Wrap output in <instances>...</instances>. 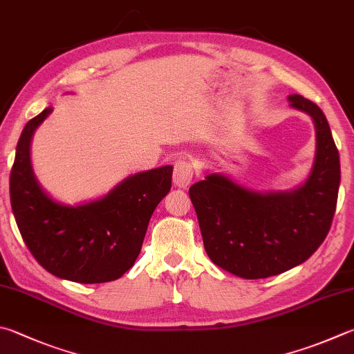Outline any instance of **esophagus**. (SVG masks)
<instances>
[{"label":"esophagus","instance_id":"obj_1","mask_svg":"<svg viewBox=\"0 0 354 354\" xmlns=\"http://www.w3.org/2000/svg\"><path fill=\"white\" fill-rule=\"evenodd\" d=\"M192 178H194V165L189 160L179 159L173 169V183H175L179 189H187Z\"/></svg>","mask_w":354,"mask_h":354}]
</instances>
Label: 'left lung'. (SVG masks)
<instances>
[{"label": "left lung", "instance_id": "obj_1", "mask_svg": "<svg viewBox=\"0 0 354 354\" xmlns=\"http://www.w3.org/2000/svg\"><path fill=\"white\" fill-rule=\"evenodd\" d=\"M289 102L316 125V159L304 185L260 194L212 173L189 189L205 252L241 279H266L306 261L328 235L336 212L340 162L328 122L314 102L299 94Z\"/></svg>", "mask_w": 354, "mask_h": 354}]
</instances>
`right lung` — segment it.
Listing matches in <instances>:
<instances>
[{
    "mask_svg": "<svg viewBox=\"0 0 354 354\" xmlns=\"http://www.w3.org/2000/svg\"><path fill=\"white\" fill-rule=\"evenodd\" d=\"M46 108L26 124L10 171V204L34 259L55 277L105 283L124 275L142 248L149 221L171 187L173 167L136 173L97 201L65 205L44 194L30 165V139Z\"/></svg>",
    "mask_w": 354,
    "mask_h": 354,
    "instance_id": "obj_1",
    "label": "right lung"
}]
</instances>
